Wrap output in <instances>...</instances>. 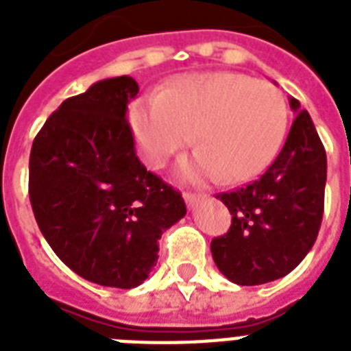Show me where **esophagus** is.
<instances>
[{
  "mask_svg": "<svg viewBox=\"0 0 351 351\" xmlns=\"http://www.w3.org/2000/svg\"><path fill=\"white\" fill-rule=\"evenodd\" d=\"M184 198H186L187 206H189V208H193V206H195L197 202H200L204 197L202 195H198V193H184Z\"/></svg>",
  "mask_w": 351,
  "mask_h": 351,
  "instance_id": "obj_1",
  "label": "esophagus"
}]
</instances>
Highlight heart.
<instances>
[{
    "label": "heart",
    "mask_w": 351,
    "mask_h": 351,
    "mask_svg": "<svg viewBox=\"0 0 351 351\" xmlns=\"http://www.w3.org/2000/svg\"><path fill=\"white\" fill-rule=\"evenodd\" d=\"M131 123L151 167H162L193 140L197 153L180 164L186 178L244 182L278 153L288 107L275 85L245 74H184L156 98L138 101Z\"/></svg>",
    "instance_id": "b5f03b06"
}]
</instances>
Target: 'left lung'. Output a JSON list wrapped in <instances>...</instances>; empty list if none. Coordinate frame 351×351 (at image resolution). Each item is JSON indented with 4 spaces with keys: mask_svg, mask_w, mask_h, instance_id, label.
Returning <instances> with one entry per match:
<instances>
[{
    "mask_svg": "<svg viewBox=\"0 0 351 351\" xmlns=\"http://www.w3.org/2000/svg\"><path fill=\"white\" fill-rule=\"evenodd\" d=\"M297 112L284 147L258 180L219 193L228 206V233L211 240L222 275L239 286H258L288 275L313 247L321 230L326 151L308 111Z\"/></svg>",
    "mask_w": 351,
    "mask_h": 351,
    "instance_id": "8db88e82",
    "label": "left lung"
}]
</instances>
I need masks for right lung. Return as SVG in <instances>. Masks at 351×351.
Instances as JSON below:
<instances>
[{
    "instance_id": "add662e5",
    "label": "right lung",
    "mask_w": 351,
    "mask_h": 351,
    "mask_svg": "<svg viewBox=\"0 0 351 351\" xmlns=\"http://www.w3.org/2000/svg\"><path fill=\"white\" fill-rule=\"evenodd\" d=\"M131 76L67 98L36 134L29 197L52 251L85 280L136 288L158 261V240L184 219L180 191L138 160L127 104Z\"/></svg>"
}]
</instances>
